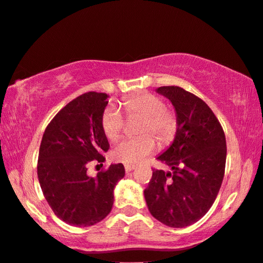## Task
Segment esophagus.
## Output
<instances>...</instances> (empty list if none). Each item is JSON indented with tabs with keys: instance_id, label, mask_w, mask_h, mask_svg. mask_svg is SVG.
<instances>
[{
	"instance_id": "1",
	"label": "esophagus",
	"mask_w": 263,
	"mask_h": 263,
	"mask_svg": "<svg viewBox=\"0 0 263 263\" xmlns=\"http://www.w3.org/2000/svg\"><path fill=\"white\" fill-rule=\"evenodd\" d=\"M124 169H126V172H132L133 170L136 169V166H135V165H129V164H127V165H124Z\"/></svg>"
}]
</instances>
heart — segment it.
Here are the masks:
<instances>
[{
	"label": "heart",
	"mask_w": 263,
	"mask_h": 263,
	"mask_svg": "<svg viewBox=\"0 0 263 263\" xmlns=\"http://www.w3.org/2000/svg\"><path fill=\"white\" fill-rule=\"evenodd\" d=\"M121 106L127 115L144 116L141 133H154L162 143L174 139L177 129V118L174 111L164 106V101L153 93L143 92L124 98ZM123 116L115 106L107 107L101 116V128L109 141L119 139L123 130ZM157 142L152 134L136 139L120 141L113 149V158L118 162L135 165L143 162L155 152Z\"/></svg>",
	"instance_id": "heart-1"
}]
</instances>
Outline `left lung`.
Wrapping results in <instances>:
<instances>
[{
	"instance_id": "left-lung-1",
	"label": "left lung",
	"mask_w": 263,
	"mask_h": 263,
	"mask_svg": "<svg viewBox=\"0 0 263 263\" xmlns=\"http://www.w3.org/2000/svg\"><path fill=\"white\" fill-rule=\"evenodd\" d=\"M177 115L175 140L157 157L171 169L153 170L144 190L152 216L169 227L182 229L203 218L220 190L226 165V139L210 107L178 86H162Z\"/></svg>"
}]
</instances>
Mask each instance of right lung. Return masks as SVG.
<instances>
[{"label": "right lung", "instance_id": "add662e5", "mask_svg": "<svg viewBox=\"0 0 263 263\" xmlns=\"http://www.w3.org/2000/svg\"><path fill=\"white\" fill-rule=\"evenodd\" d=\"M106 93L87 92L73 99L47 124L40 147L37 175L43 195L55 216L68 225L87 227L108 216L114 187L124 166L111 164L87 175L92 163L102 165L109 143L101 128Z\"/></svg>", "mask_w": 263, "mask_h": 263}]
</instances>
